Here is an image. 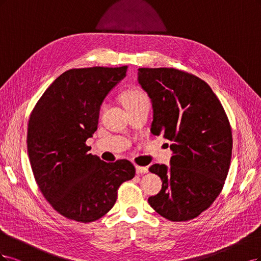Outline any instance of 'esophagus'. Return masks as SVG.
Listing matches in <instances>:
<instances>
[{"instance_id":"1","label":"esophagus","mask_w":261,"mask_h":261,"mask_svg":"<svg viewBox=\"0 0 261 261\" xmlns=\"http://www.w3.org/2000/svg\"><path fill=\"white\" fill-rule=\"evenodd\" d=\"M136 170L138 174H142V173H147L148 169L147 167H141V166H136Z\"/></svg>"}]
</instances>
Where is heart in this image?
<instances>
[{
  "label": "heart",
  "instance_id": "b5f03b06",
  "mask_svg": "<svg viewBox=\"0 0 261 261\" xmlns=\"http://www.w3.org/2000/svg\"><path fill=\"white\" fill-rule=\"evenodd\" d=\"M122 100L128 111L141 107V106L149 105V98L146 95L145 92L138 88L131 89V90H128L127 92H124L122 94Z\"/></svg>",
  "mask_w": 261,
  "mask_h": 261
}]
</instances>
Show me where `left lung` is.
Masks as SVG:
<instances>
[{
	"label": "left lung",
	"mask_w": 261,
	"mask_h": 261,
	"mask_svg": "<svg viewBox=\"0 0 261 261\" xmlns=\"http://www.w3.org/2000/svg\"><path fill=\"white\" fill-rule=\"evenodd\" d=\"M138 80L153 106L152 131L172 144L170 166L155 164L161 192L148 198L157 214L188 221L220 194L232 156V131L224 109L207 83L174 68H139Z\"/></svg>",
	"instance_id": "obj_1"
}]
</instances>
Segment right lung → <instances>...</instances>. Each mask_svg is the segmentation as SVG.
Masks as SVG:
<instances>
[{"mask_svg": "<svg viewBox=\"0 0 261 261\" xmlns=\"http://www.w3.org/2000/svg\"><path fill=\"white\" fill-rule=\"evenodd\" d=\"M128 66L70 69L49 86L32 109L27 147L42 194L58 214L82 223L106 215L117 191L136 175L127 159L105 163L86 144L97 130L99 108Z\"/></svg>", "mask_w": 261, "mask_h": 261, "instance_id": "obj_1", "label": "right lung"}]
</instances>
